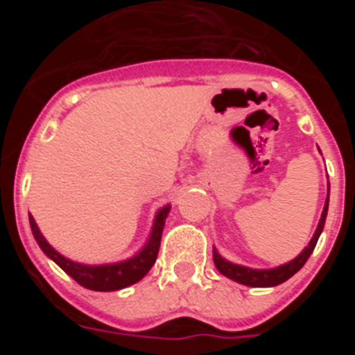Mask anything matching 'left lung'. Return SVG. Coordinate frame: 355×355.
I'll use <instances>...</instances> for the list:
<instances>
[{
	"mask_svg": "<svg viewBox=\"0 0 355 355\" xmlns=\"http://www.w3.org/2000/svg\"><path fill=\"white\" fill-rule=\"evenodd\" d=\"M327 209H329V192H327V199H325V206L324 211H322V216H320V222L316 225V231L313 234L311 241L307 243V247H304L302 252L297 256L291 261L284 263V265H279L275 268H250V266H243V265H236L233 261H227L225 258H222L218 250L213 247V261H215V266L218 268L222 275H225L227 279H233L236 283L245 284V286H252V288H270V286H277V284L284 283L291 275H295L297 272L306 265V261L309 259L311 252L315 250L316 241H318L320 234L324 231L325 225V218H327Z\"/></svg>",
	"mask_w": 355,
	"mask_h": 355,
	"instance_id": "left-lung-1",
	"label": "left lung"
}]
</instances>
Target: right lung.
I'll use <instances>...</instances> for the list:
<instances>
[{
  "label": "right lung",
  "instance_id": "1",
  "mask_svg": "<svg viewBox=\"0 0 355 355\" xmlns=\"http://www.w3.org/2000/svg\"><path fill=\"white\" fill-rule=\"evenodd\" d=\"M168 211H171V205L158 209V213L155 215V222H153L149 238H147L146 245L139 252L131 256V258L124 259V261L105 263V265H85V263H78L65 258L64 254H60L49 245L48 240L40 233L35 218L31 215L30 225L33 238L37 240L42 252L60 266L65 274L71 275L78 284L94 291H115L139 283L140 279L150 270V266L155 265L159 250V241H162L163 225H165V220H167Z\"/></svg>",
  "mask_w": 355,
  "mask_h": 355
}]
</instances>
